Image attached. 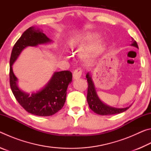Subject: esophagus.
I'll return each mask as SVG.
<instances>
[{
    "label": "esophagus",
    "mask_w": 151,
    "mask_h": 151,
    "mask_svg": "<svg viewBox=\"0 0 151 151\" xmlns=\"http://www.w3.org/2000/svg\"><path fill=\"white\" fill-rule=\"evenodd\" d=\"M82 74H83V70L80 68H78L77 69H76L73 72V78L74 79H78L81 78L82 76Z\"/></svg>",
    "instance_id": "esophagus-1"
}]
</instances>
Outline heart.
I'll return each mask as SVG.
<instances>
[{
    "mask_svg": "<svg viewBox=\"0 0 151 151\" xmlns=\"http://www.w3.org/2000/svg\"><path fill=\"white\" fill-rule=\"evenodd\" d=\"M100 37V34L95 31H89L84 33L79 37L73 39L70 42L72 47L76 50L85 49L83 52V57L89 58L103 52L105 47L106 42L103 40H99L91 46Z\"/></svg>",
    "mask_w": 151,
    "mask_h": 151,
    "instance_id": "b5f03b06",
    "label": "heart"
}]
</instances>
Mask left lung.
<instances>
[{"label":"left lung","mask_w":151,"mask_h":151,"mask_svg":"<svg viewBox=\"0 0 151 151\" xmlns=\"http://www.w3.org/2000/svg\"><path fill=\"white\" fill-rule=\"evenodd\" d=\"M132 43L131 45L139 48L137 42L133 39H132ZM86 78L87 79L88 82V91L86 99H87L89 107H90L92 111H94V112L100 114V115H112V114H119L122 112H124L131 106H130L126 107V108L119 109L111 107L103 103L97 95L93 81L92 80L91 76L89 75V73L86 74Z\"/></svg>","instance_id":"obj_1"}]
</instances>
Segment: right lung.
Returning <instances> with one entry per match:
<instances>
[{
  "label": "right lung",
  "mask_w": 151,
  "mask_h": 151,
  "mask_svg": "<svg viewBox=\"0 0 151 151\" xmlns=\"http://www.w3.org/2000/svg\"><path fill=\"white\" fill-rule=\"evenodd\" d=\"M51 41L42 31L36 30L33 27H30L14 44L10 58V86L15 99L25 111L39 116L53 115L63 108L66 101L67 87L72 82V73L68 70L55 72L44 88L29 94L18 87V79L12 66L24 48Z\"/></svg>",
  "instance_id": "1"
}]
</instances>
